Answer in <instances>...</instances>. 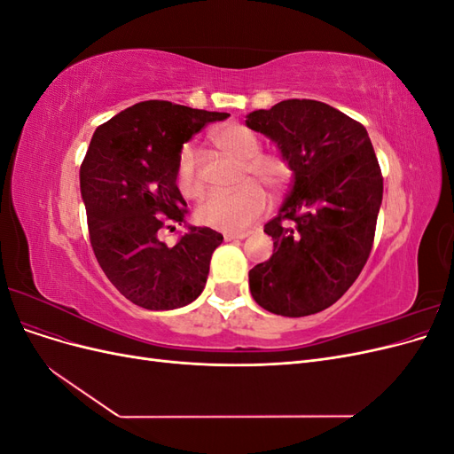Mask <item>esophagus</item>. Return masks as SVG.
<instances>
[{
	"instance_id": "esophagus-1",
	"label": "esophagus",
	"mask_w": 454,
	"mask_h": 454,
	"mask_svg": "<svg viewBox=\"0 0 454 454\" xmlns=\"http://www.w3.org/2000/svg\"><path fill=\"white\" fill-rule=\"evenodd\" d=\"M225 240H244L246 237H250V232H225Z\"/></svg>"
}]
</instances>
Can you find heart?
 <instances>
[{
  "mask_svg": "<svg viewBox=\"0 0 454 454\" xmlns=\"http://www.w3.org/2000/svg\"><path fill=\"white\" fill-rule=\"evenodd\" d=\"M212 142L223 155L239 160L237 182L240 185L232 191L210 193L197 206L195 219L200 225L239 232L254 223L267 206V197L257 184H263L269 191H280L290 180V167L280 155L263 153L259 136L240 122L215 129ZM176 184L187 199L199 197L204 189L199 160L191 145H184L177 157Z\"/></svg>",
  "mask_w": 454,
  "mask_h": 454,
  "instance_id": "b5f03b06",
  "label": "heart"
}]
</instances>
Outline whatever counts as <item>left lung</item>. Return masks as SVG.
Segmentation results:
<instances>
[{"mask_svg": "<svg viewBox=\"0 0 454 454\" xmlns=\"http://www.w3.org/2000/svg\"><path fill=\"white\" fill-rule=\"evenodd\" d=\"M278 145L294 172L269 261L250 270V292L272 314H316L360 277L373 248L382 174L365 127L316 100H284L246 119Z\"/></svg>", "mask_w": 454, "mask_h": 454, "instance_id": "left-lung-1", "label": "left lung"}]
</instances>
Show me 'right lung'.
Returning <instances> with one entry per match:
<instances>
[{
	"label": "right lung",
	"instance_id": "add662e5",
	"mask_svg": "<svg viewBox=\"0 0 454 454\" xmlns=\"http://www.w3.org/2000/svg\"><path fill=\"white\" fill-rule=\"evenodd\" d=\"M227 117L147 100L117 114L92 136L79 172L90 246L109 282L134 305L172 310L204 290L222 232L189 227L174 246L160 242L157 232L168 223H185L187 204L176 185L182 145L208 122Z\"/></svg>",
	"mask_w": 454,
	"mask_h": 454
}]
</instances>
